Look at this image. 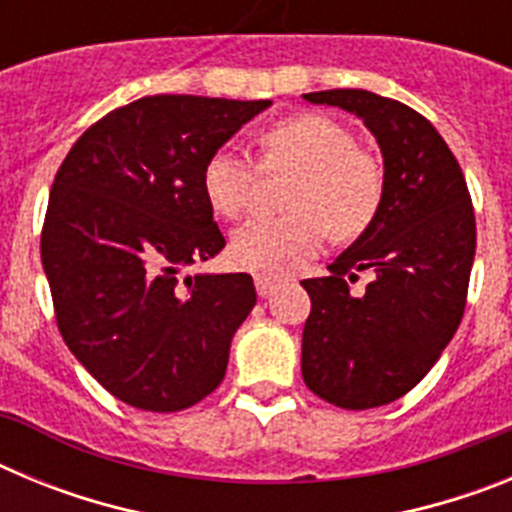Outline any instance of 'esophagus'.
Returning <instances> with one entry per match:
<instances>
[{"label":"esophagus","instance_id":"esophagus-1","mask_svg":"<svg viewBox=\"0 0 512 512\" xmlns=\"http://www.w3.org/2000/svg\"><path fill=\"white\" fill-rule=\"evenodd\" d=\"M253 282H256V292H259L261 297H269L271 292H277V289L287 282V277H282V274H256Z\"/></svg>","mask_w":512,"mask_h":512}]
</instances>
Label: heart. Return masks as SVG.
I'll use <instances>...</instances> for the list:
<instances>
[{"label": "heart", "mask_w": 512, "mask_h": 512, "mask_svg": "<svg viewBox=\"0 0 512 512\" xmlns=\"http://www.w3.org/2000/svg\"><path fill=\"white\" fill-rule=\"evenodd\" d=\"M264 171L295 169L284 189L287 215L248 220L230 238V259L248 271H279L315 256L323 235L348 241L377 217L384 194L382 158L348 125L323 112H300L259 135ZM256 169L243 153L217 148L202 166V192L217 215L238 217L251 202Z\"/></svg>", "instance_id": "b5f03b06"}]
</instances>
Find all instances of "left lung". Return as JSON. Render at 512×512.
<instances>
[{
	"mask_svg": "<svg viewBox=\"0 0 512 512\" xmlns=\"http://www.w3.org/2000/svg\"><path fill=\"white\" fill-rule=\"evenodd\" d=\"M354 112L384 158V194L372 225L305 279L310 318L302 330V379L346 410L408 395L449 346L467 305L477 248L472 197L459 161L420 112L366 89L302 94ZM373 274L364 296L348 281Z\"/></svg>",
	"mask_w": 512,
	"mask_h": 512,
	"instance_id": "8db88e82",
	"label": "left lung"
}]
</instances>
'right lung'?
Returning <instances> with one entry per match:
<instances>
[{"label":"right lung","mask_w":512,"mask_h":512,"mask_svg":"<svg viewBox=\"0 0 512 512\" xmlns=\"http://www.w3.org/2000/svg\"><path fill=\"white\" fill-rule=\"evenodd\" d=\"M271 99L153 94L81 135L53 179L40 259L71 354L117 400L176 413L228 369L256 305L248 274L184 269L223 251L202 166Z\"/></svg>","instance_id":"obj_1"}]
</instances>
